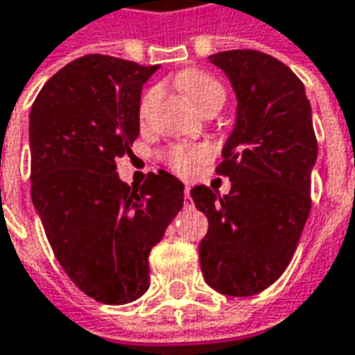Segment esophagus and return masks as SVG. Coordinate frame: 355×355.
<instances>
[{
  "label": "esophagus",
  "instance_id": "34e87169",
  "mask_svg": "<svg viewBox=\"0 0 355 355\" xmlns=\"http://www.w3.org/2000/svg\"><path fill=\"white\" fill-rule=\"evenodd\" d=\"M184 207L186 209L193 207V201H192V198H190V186H186L184 188Z\"/></svg>",
  "mask_w": 355,
  "mask_h": 355
}]
</instances>
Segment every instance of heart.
<instances>
[{
  "mask_svg": "<svg viewBox=\"0 0 355 355\" xmlns=\"http://www.w3.org/2000/svg\"><path fill=\"white\" fill-rule=\"evenodd\" d=\"M177 83L184 89V93L190 96V101L201 110L205 112L209 108H220L226 101V89L220 81L216 80L215 76H211L207 72H188L178 76ZM159 89L152 87L148 89L146 93L142 94L140 98V116H144L148 108L152 106V102L157 98ZM209 152L205 148L196 146H171L165 150V163L169 165L171 169L177 171L178 175H192L193 171L200 167L201 163L207 159Z\"/></svg>",
  "mask_w": 355,
  "mask_h": 355,
  "instance_id": "1",
  "label": "heart"
}]
</instances>
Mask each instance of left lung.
Returning a JSON list of instances; mask_svg holds the SVG:
<instances>
[{"instance_id": "obj_1", "label": "left lung", "mask_w": 355, "mask_h": 355, "mask_svg": "<svg viewBox=\"0 0 355 355\" xmlns=\"http://www.w3.org/2000/svg\"><path fill=\"white\" fill-rule=\"evenodd\" d=\"M238 94V121L216 175L228 196L192 188L207 216L200 243L203 277L228 297L261 293L285 272L312 207L310 171L318 155L304 83L282 60L254 49L211 55Z\"/></svg>"}]
</instances>
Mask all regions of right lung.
Here are the masks:
<instances>
[{
  "label": "right lung",
  "instance_id": "1",
  "mask_svg": "<svg viewBox=\"0 0 355 355\" xmlns=\"http://www.w3.org/2000/svg\"><path fill=\"white\" fill-rule=\"evenodd\" d=\"M159 66L108 55L76 58L30 110V180L51 249L68 277L102 304H127L150 287L148 257L184 203L167 171L135 188L116 159L139 137L142 83Z\"/></svg>",
  "mask_w": 355,
  "mask_h": 355
}]
</instances>
